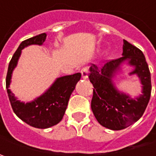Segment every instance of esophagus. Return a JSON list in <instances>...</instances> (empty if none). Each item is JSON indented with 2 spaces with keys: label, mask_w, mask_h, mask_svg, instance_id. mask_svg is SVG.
<instances>
[{
  "label": "esophagus",
  "mask_w": 156,
  "mask_h": 156,
  "mask_svg": "<svg viewBox=\"0 0 156 156\" xmlns=\"http://www.w3.org/2000/svg\"><path fill=\"white\" fill-rule=\"evenodd\" d=\"M81 76H82V78L83 79H87V76H88V69H82L81 70Z\"/></svg>",
  "instance_id": "34e87169"
}]
</instances>
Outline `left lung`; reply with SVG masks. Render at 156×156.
<instances>
[{
  "label": "left lung",
  "instance_id": "obj_1",
  "mask_svg": "<svg viewBox=\"0 0 156 156\" xmlns=\"http://www.w3.org/2000/svg\"><path fill=\"white\" fill-rule=\"evenodd\" d=\"M122 56L112 60L102 67L92 64L89 69V81L93 84L91 108L98 122L111 130H121L137 122L147 108L151 94V76L143 53L123 40ZM127 64L134 66L129 74L140 79L142 94L135 98L120 91L113 79Z\"/></svg>",
  "mask_w": 156,
  "mask_h": 156
}]
</instances>
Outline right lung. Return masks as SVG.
<instances>
[{
  "instance_id": "add662e5",
  "label": "right lung",
  "mask_w": 156,
  "mask_h": 156,
  "mask_svg": "<svg viewBox=\"0 0 156 156\" xmlns=\"http://www.w3.org/2000/svg\"><path fill=\"white\" fill-rule=\"evenodd\" d=\"M46 37L47 34L43 33L21 42L9 62L6 78V88L15 114L24 122L37 129H48L62 121L70 95L81 76V73H76L57 78L45 93L29 102L25 103L15 97L9 89V86L13 71L21 56V50L27 46H41Z\"/></svg>"
}]
</instances>
